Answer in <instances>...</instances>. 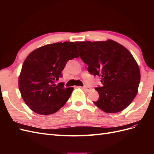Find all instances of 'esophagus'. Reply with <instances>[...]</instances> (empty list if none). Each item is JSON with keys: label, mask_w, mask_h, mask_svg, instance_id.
I'll return each mask as SVG.
<instances>
[{"label": "esophagus", "mask_w": 154, "mask_h": 154, "mask_svg": "<svg viewBox=\"0 0 154 154\" xmlns=\"http://www.w3.org/2000/svg\"><path fill=\"white\" fill-rule=\"evenodd\" d=\"M82 88H83V89H85L86 91H89L91 90V88L87 85H84L83 87H82Z\"/></svg>", "instance_id": "34e87169"}]
</instances>
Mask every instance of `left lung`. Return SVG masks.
<instances>
[{"label": "left lung", "mask_w": 154, "mask_h": 154, "mask_svg": "<svg viewBox=\"0 0 154 154\" xmlns=\"http://www.w3.org/2000/svg\"><path fill=\"white\" fill-rule=\"evenodd\" d=\"M80 57L93 76L101 78L102 86L95 89L99 99L94 103L106 113L122 111L136 97L141 79L132 54L115 41L76 42Z\"/></svg>", "instance_id": "left-lung-1"}]
</instances>
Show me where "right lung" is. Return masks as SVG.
Instances as JSON below:
<instances>
[{"mask_svg": "<svg viewBox=\"0 0 154 154\" xmlns=\"http://www.w3.org/2000/svg\"><path fill=\"white\" fill-rule=\"evenodd\" d=\"M79 57L72 42L48 44L31 52L23 63L18 86L26 104L35 112L49 115L57 112L71 96L73 87L56 84L69 60Z\"/></svg>", "mask_w": 154, "mask_h": 154, "instance_id": "obj_1", "label": "right lung"}]
</instances>
